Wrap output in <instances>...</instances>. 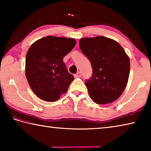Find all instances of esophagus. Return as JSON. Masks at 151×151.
Wrapping results in <instances>:
<instances>
[{
    "mask_svg": "<svg viewBox=\"0 0 151 151\" xmlns=\"http://www.w3.org/2000/svg\"><path fill=\"white\" fill-rule=\"evenodd\" d=\"M75 78H80L81 77V73L80 72H78L75 75Z\"/></svg>",
    "mask_w": 151,
    "mask_h": 151,
    "instance_id": "obj_1",
    "label": "esophagus"
}]
</instances>
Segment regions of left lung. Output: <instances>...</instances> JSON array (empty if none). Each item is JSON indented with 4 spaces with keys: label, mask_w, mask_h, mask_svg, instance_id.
<instances>
[{
    "label": "left lung",
    "mask_w": 151,
    "mask_h": 151,
    "mask_svg": "<svg viewBox=\"0 0 151 151\" xmlns=\"http://www.w3.org/2000/svg\"><path fill=\"white\" fill-rule=\"evenodd\" d=\"M79 46L93 68L91 78L85 82L91 98L99 104L116 101L123 93L130 73V59L123 48L103 36L83 38Z\"/></svg>",
    "instance_id": "left-lung-1"
}]
</instances>
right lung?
<instances>
[{
    "instance_id": "add662e5",
    "label": "right lung",
    "mask_w": 151,
    "mask_h": 151,
    "mask_svg": "<svg viewBox=\"0 0 151 151\" xmlns=\"http://www.w3.org/2000/svg\"><path fill=\"white\" fill-rule=\"evenodd\" d=\"M76 45L75 39L47 36L35 41L27 51L25 74L36 95L55 102L65 94L74 80L63 58Z\"/></svg>"
}]
</instances>
